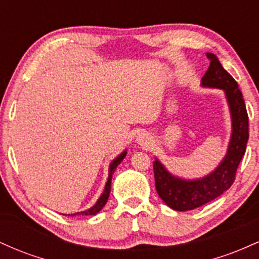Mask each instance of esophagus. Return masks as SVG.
I'll return each mask as SVG.
<instances>
[{
    "instance_id": "1",
    "label": "esophagus",
    "mask_w": 259,
    "mask_h": 259,
    "mask_svg": "<svg viewBox=\"0 0 259 259\" xmlns=\"http://www.w3.org/2000/svg\"><path fill=\"white\" fill-rule=\"evenodd\" d=\"M138 144L141 146H148L151 144V136L147 133H141L138 138Z\"/></svg>"
}]
</instances>
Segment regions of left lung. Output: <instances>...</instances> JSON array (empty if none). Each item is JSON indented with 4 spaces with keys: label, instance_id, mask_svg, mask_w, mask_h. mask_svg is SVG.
Instances as JSON below:
<instances>
[{
    "label": "left lung",
    "instance_id": "obj_1",
    "mask_svg": "<svg viewBox=\"0 0 259 259\" xmlns=\"http://www.w3.org/2000/svg\"><path fill=\"white\" fill-rule=\"evenodd\" d=\"M209 67L202 76V85L223 89L227 95L233 118V135L227 156L213 173L200 180H181L165 170L158 162H153L154 181L159 197L175 210H190L214 200L233 185L248 140V115L239 85L223 68L218 57L207 53Z\"/></svg>",
    "mask_w": 259,
    "mask_h": 259
}]
</instances>
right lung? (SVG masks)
I'll return each instance as SVG.
<instances>
[{
	"label": "right lung",
	"mask_w": 259,
	"mask_h": 259,
	"mask_svg": "<svg viewBox=\"0 0 259 259\" xmlns=\"http://www.w3.org/2000/svg\"><path fill=\"white\" fill-rule=\"evenodd\" d=\"M126 156V151H124L123 153L120 154V156H118L117 158H115L113 162L111 163V167H109V177H108V180H107V184H106V187H105V191H103V194L101 195V197L99 198V201L96 202V204H95L94 207H91L90 209L88 210H84V212H78L75 213V214H72V215H95L96 213H99L101 209H102L103 207H105L107 200H108L109 197V192H111V180H112V174L114 173L115 168L118 167V164L123 160L124 157ZM70 215V214H69Z\"/></svg>",
	"instance_id": "obj_1"
}]
</instances>
